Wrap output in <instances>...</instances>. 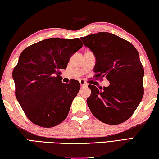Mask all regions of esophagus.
<instances>
[{"instance_id": "esophagus-1", "label": "esophagus", "mask_w": 159, "mask_h": 159, "mask_svg": "<svg viewBox=\"0 0 159 159\" xmlns=\"http://www.w3.org/2000/svg\"><path fill=\"white\" fill-rule=\"evenodd\" d=\"M79 82H80V85H81L82 88L83 87H87V86H88L87 83H86L83 80H80Z\"/></svg>"}]
</instances>
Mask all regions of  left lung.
Segmentation results:
<instances>
[{
	"mask_svg": "<svg viewBox=\"0 0 159 159\" xmlns=\"http://www.w3.org/2000/svg\"><path fill=\"white\" fill-rule=\"evenodd\" d=\"M96 57L95 77H106L108 87L89 85L88 106L94 116L108 125H119L131 117L144 94V70L139 53L129 42L100 32L81 37Z\"/></svg>",
	"mask_w": 159,
	"mask_h": 159,
	"instance_id": "8db88e82",
	"label": "left lung"
}]
</instances>
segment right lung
<instances>
[{
    "label": "right lung",
    "instance_id": "1",
    "mask_svg": "<svg viewBox=\"0 0 159 159\" xmlns=\"http://www.w3.org/2000/svg\"><path fill=\"white\" fill-rule=\"evenodd\" d=\"M83 47L79 38H49L22 51L14 68L15 95L25 115L42 127H53L67 117L80 83H62L60 69Z\"/></svg>",
    "mask_w": 159,
    "mask_h": 159
}]
</instances>
